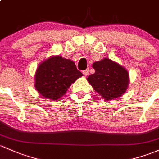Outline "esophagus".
<instances>
[{
	"instance_id": "1",
	"label": "esophagus",
	"mask_w": 159,
	"mask_h": 159,
	"mask_svg": "<svg viewBox=\"0 0 159 159\" xmlns=\"http://www.w3.org/2000/svg\"><path fill=\"white\" fill-rule=\"evenodd\" d=\"M83 73L85 76H87L89 75V69H86L85 70H83Z\"/></svg>"
}]
</instances>
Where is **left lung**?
Wrapping results in <instances>:
<instances>
[{
	"instance_id": "1",
	"label": "left lung",
	"mask_w": 159,
	"mask_h": 159,
	"mask_svg": "<svg viewBox=\"0 0 159 159\" xmlns=\"http://www.w3.org/2000/svg\"><path fill=\"white\" fill-rule=\"evenodd\" d=\"M95 72L87 80L105 101L117 98L124 95L129 85V73L124 67L109 58L93 64Z\"/></svg>"
}]
</instances>
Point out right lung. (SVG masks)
Instances as JSON below:
<instances>
[{
  "label": "right lung",
  "mask_w": 159,
  "mask_h": 159,
  "mask_svg": "<svg viewBox=\"0 0 159 159\" xmlns=\"http://www.w3.org/2000/svg\"><path fill=\"white\" fill-rule=\"evenodd\" d=\"M83 73L74 62L61 56H52L39 64L35 74V87L48 99L57 100Z\"/></svg>",
  "instance_id": "1"
}]
</instances>
